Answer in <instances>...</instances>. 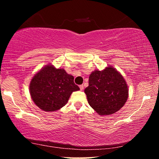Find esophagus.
I'll list each match as a JSON object with an SVG mask.
<instances>
[{"label":"esophagus","instance_id":"1","mask_svg":"<svg viewBox=\"0 0 159 159\" xmlns=\"http://www.w3.org/2000/svg\"><path fill=\"white\" fill-rule=\"evenodd\" d=\"M79 88H80V90H83V88H84V87H83V85H79Z\"/></svg>","mask_w":159,"mask_h":159}]
</instances>
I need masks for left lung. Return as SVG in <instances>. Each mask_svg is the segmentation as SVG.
Returning a JSON list of instances; mask_svg holds the SVG:
<instances>
[{
  "label": "left lung",
  "mask_w": 159,
  "mask_h": 159,
  "mask_svg": "<svg viewBox=\"0 0 159 159\" xmlns=\"http://www.w3.org/2000/svg\"><path fill=\"white\" fill-rule=\"evenodd\" d=\"M90 106L99 115L114 114L124 106L128 89L122 75L113 67L93 71L85 89Z\"/></svg>",
  "instance_id": "8db88e82"
}]
</instances>
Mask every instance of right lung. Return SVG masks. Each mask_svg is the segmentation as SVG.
I'll return each instance as SVG.
<instances>
[{
	"mask_svg": "<svg viewBox=\"0 0 159 159\" xmlns=\"http://www.w3.org/2000/svg\"><path fill=\"white\" fill-rule=\"evenodd\" d=\"M74 79L63 69H56L52 65L45 66L31 79L29 85L31 98L43 111H57L67 103L74 91L80 90Z\"/></svg>",
	"mask_w": 159,
	"mask_h": 159,
	"instance_id": "obj_1",
	"label": "right lung"
}]
</instances>
